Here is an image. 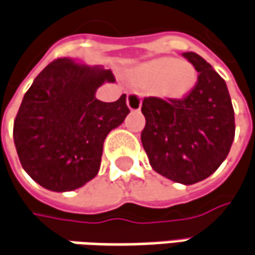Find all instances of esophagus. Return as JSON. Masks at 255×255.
Masks as SVG:
<instances>
[{
    "label": "esophagus",
    "instance_id": "obj_1",
    "mask_svg": "<svg viewBox=\"0 0 255 255\" xmlns=\"http://www.w3.org/2000/svg\"><path fill=\"white\" fill-rule=\"evenodd\" d=\"M141 95L138 93H129L127 95V106L131 111H139L141 108Z\"/></svg>",
    "mask_w": 255,
    "mask_h": 255
}]
</instances>
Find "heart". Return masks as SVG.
<instances>
[{
  "mask_svg": "<svg viewBox=\"0 0 255 255\" xmlns=\"http://www.w3.org/2000/svg\"><path fill=\"white\" fill-rule=\"evenodd\" d=\"M135 80L165 100H181L194 88L197 74L190 62L160 57L139 65Z\"/></svg>",
  "mask_w": 255,
  "mask_h": 255,
  "instance_id": "1",
  "label": "heart"
}]
</instances>
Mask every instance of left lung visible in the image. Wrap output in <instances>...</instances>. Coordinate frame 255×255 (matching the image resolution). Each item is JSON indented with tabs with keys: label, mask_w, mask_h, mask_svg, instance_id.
Returning <instances> with one entry per match:
<instances>
[{
	"label": "left lung",
	"mask_w": 255,
	"mask_h": 255,
	"mask_svg": "<svg viewBox=\"0 0 255 255\" xmlns=\"http://www.w3.org/2000/svg\"><path fill=\"white\" fill-rule=\"evenodd\" d=\"M183 57L198 72L197 83L181 100L144 98L141 142L154 171L190 185L210 177L226 160L236 123L226 81L198 54Z\"/></svg>",
	"instance_id": "obj_1"
}]
</instances>
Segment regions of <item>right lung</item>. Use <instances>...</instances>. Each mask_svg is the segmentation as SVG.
Listing matches in <instances>:
<instances>
[{
	"label": "right lung",
	"instance_id": "add662e5",
	"mask_svg": "<svg viewBox=\"0 0 255 255\" xmlns=\"http://www.w3.org/2000/svg\"><path fill=\"white\" fill-rule=\"evenodd\" d=\"M114 83L110 70L57 58L37 75L14 121V144L22 168L41 187L71 191L98 174L103 144L129 113L127 95L114 103L95 98Z\"/></svg>",
	"mask_w": 255,
	"mask_h": 255
}]
</instances>
